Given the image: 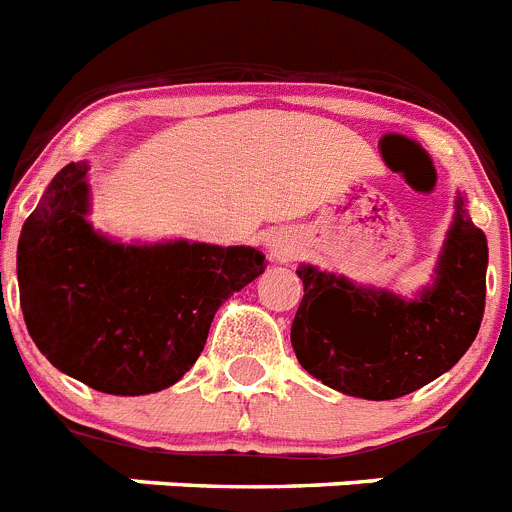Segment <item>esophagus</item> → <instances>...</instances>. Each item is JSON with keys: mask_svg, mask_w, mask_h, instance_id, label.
Masks as SVG:
<instances>
[{"mask_svg": "<svg viewBox=\"0 0 512 512\" xmlns=\"http://www.w3.org/2000/svg\"><path fill=\"white\" fill-rule=\"evenodd\" d=\"M269 253H272V259L279 261V264H287L300 253V243L295 235L290 233H274L269 238Z\"/></svg>", "mask_w": 512, "mask_h": 512, "instance_id": "obj_1", "label": "esophagus"}]
</instances>
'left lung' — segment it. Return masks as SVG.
<instances>
[{
	"instance_id": "obj_1",
	"label": "left lung",
	"mask_w": 512,
	"mask_h": 512,
	"mask_svg": "<svg viewBox=\"0 0 512 512\" xmlns=\"http://www.w3.org/2000/svg\"><path fill=\"white\" fill-rule=\"evenodd\" d=\"M487 256V238L458 194L432 285L414 298L298 266L305 295L290 331L298 362L323 386L357 399H399L427 386L479 334Z\"/></svg>"
}]
</instances>
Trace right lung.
Returning a JSON list of instances; mask_svg holds the SVG:
<instances>
[{
    "label": "right lung",
    "mask_w": 512,
    "mask_h": 512,
    "mask_svg": "<svg viewBox=\"0 0 512 512\" xmlns=\"http://www.w3.org/2000/svg\"><path fill=\"white\" fill-rule=\"evenodd\" d=\"M87 170L64 165L23 225L17 285L25 326L54 368L95 391H163L202 355L217 308L264 274V253L108 238L87 220Z\"/></svg>",
    "instance_id": "right-lung-1"
}]
</instances>
